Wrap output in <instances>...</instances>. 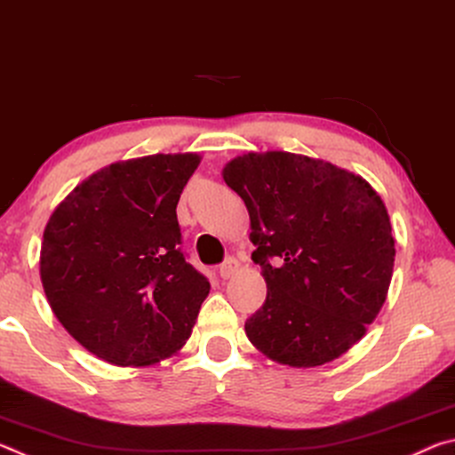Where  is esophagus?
<instances>
[{"label": "esophagus", "mask_w": 455, "mask_h": 455, "mask_svg": "<svg viewBox=\"0 0 455 455\" xmlns=\"http://www.w3.org/2000/svg\"><path fill=\"white\" fill-rule=\"evenodd\" d=\"M238 267H241V263H238L235 257H228L225 263L220 265V276L222 279H230V276L238 271Z\"/></svg>", "instance_id": "1"}]
</instances>
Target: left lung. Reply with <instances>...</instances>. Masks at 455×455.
I'll return each mask as SVG.
<instances>
[{"instance_id": "left-lung-1", "label": "left lung", "mask_w": 455, "mask_h": 455, "mask_svg": "<svg viewBox=\"0 0 455 455\" xmlns=\"http://www.w3.org/2000/svg\"><path fill=\"white\" fill-rule=\"evenodd\" d=\"M251 217L267 299L249 341L281 365L317 367L365 335L387 297L395 241L359 174L292 152H249L222 168Z\"/></svg>"}]
</instances>
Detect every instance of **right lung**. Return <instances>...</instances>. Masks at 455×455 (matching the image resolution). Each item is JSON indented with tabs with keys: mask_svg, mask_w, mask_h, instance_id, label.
<instances>
[{
	"mask_svg": "<svg viewBox=\"0 0 455 455\" xmlns=\"http://www.w3.org/2000/svg\"><path fill=\"white\" fill-rule=\"evenodd\" d=\"M200 154L122 160L82 180L44 228L40 276L56 319L120 367L179 353L211 283L180 252L176 204Z\"/></svg>",
	"mask_w": 455,
	"mask_h": 455,
	"instance_id": "add662e5",
	"label": "right lung"
}]
</instances>
